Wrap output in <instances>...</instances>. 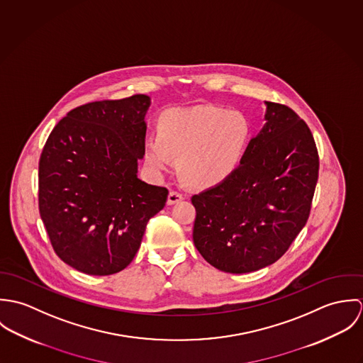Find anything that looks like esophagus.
<instances>
[{
	"label": "esophagus",
	"instance_id": "esophagus-1",
	"mask_svg": "<svg viewBox=\"0 0 363 363\" xmlns=\"http://www.w3.org/2000/svg\"><path fill=\"white\" fill-rule=\"evenodd\" d=\"M183 199H184V196H183L182 193L172 190V191L169 193V196H167V204H169V206L177 204V203H180Z\"/></svg>",
	"mask_w": 363,
	"mask_h": 363
}]
</instances>
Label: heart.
Wrapping results in <instances>:
<instances>
[{
  "label": "heart",
  "mask_w": 363,
  "mask_h": 363,
  "mask_svg": "<svg viewBox=\"0 0 363 363\" xmlns=\"http://www.w3.org/2000/svg\"><path fill=\"white\" fill-rule=\"evenodd\" d=\"M252 138L250 120L240 111L197 104L167 110L159 135L145 140V160L162 173L177 156L180 177L197 189L223 183L238 169Z\"/></svg>",
  "instance_id": "1"
}]
</instances>
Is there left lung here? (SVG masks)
Segmentation results:
<instances>
[{"label":"left lung","instance_id":"8db88e82","mask_svg":"<svg viewBox=\"0 0 363 363\" xmlns=\"http://www.w3.org/2000/svg\"><path fill=\"white\" fill-rule=\"evenodd\" d=\"M265 124L223 183L191 197L193 240L208 262L245 274L281 259L308 222L318 154L308 124L265 102Z\"/></svg>","mask_w":363,"mask_h":363}]
</instances>
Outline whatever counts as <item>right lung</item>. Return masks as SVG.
Segmentation results:
<instances>
[{
	"mask_svg": "<svg viewBox=\"0 0 363 363\" xmlns=\"http://www.w3.org/2000/svg\"><path fill=\"white\" fill-rule=\"evenodd\" d=\"M147 95L82 104L52 128L39 160V211L55 255L89 275L135 257L167 189L137 177L145 155Z\"/></svg>",
	"mask_w": 363,
	"mask_h": 363,
	"instance_id": "obj_1",
	"label": "right lung"
}]
</instances>
